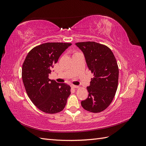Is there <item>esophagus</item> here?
<instances>
[{
  "label": "esophagus",
  "instance_id": "34e87169",
  "mask_svg": "<svg viewBox=\"0 0 146 146\" xmlns=\"http://www.w3.org/2000/svg\"><path fill=\"white\" fill-rule=\"evenodd\" d=\"M72 87L73 88H79V86H77V85H72Z\"/></svg>",
  "mask_w": 146,
  "mask_h": 146
}]
</instances>
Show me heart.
<instances>
[{"instance_id": "1", "label": "heart", "mask_w": 146, "mask_h": 146, "mask_svg": "<svg viewBox=\"0 0 146 146\" xmlns=\"http://www.w3.org/2000/svg\"><path fill=\"white\" fill-rule=\"evenodd\" d=\"M78 52H74V55H75V54H78Z\"/></svg>"}]
</instances>
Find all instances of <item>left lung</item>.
Here are the masks:
<instances>
[{"label":"left lung","instance_id":"obj_1","mask_svg":"<svg viewBox=\"0 0 146 146\" xmlns=\"http://www.w3.org/2000/svg\"><path fill=\"white\" fill-rule=\"evenodd\" d=\"M76 45L83 52L88 67L93 73L88 98L81 102L82 107L92 113H100L111 103L117 91L119 68L111 49L94 41L80 42Z\"/></svg>","mask_w":146,"mask_h":146}]
</instances>
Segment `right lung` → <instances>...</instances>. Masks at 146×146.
<instances>
[{"mask_svg":"<svg viewBox=\"0 0 146 146\" xmlns=\"http://www.w3.org/2000/svg\"><path fill=\"white\" fill-rule=\"evenodd\" d=\"M71 43L47 42L35 47L26 56L22 78L29 98L41 111L55 114L64 109L70 87L48 78L60 55Z\"/></svg>","mask_w":146,"mask_h":146,"instance_id":"right-lung-1","label":"right lung"}]
</instances>
